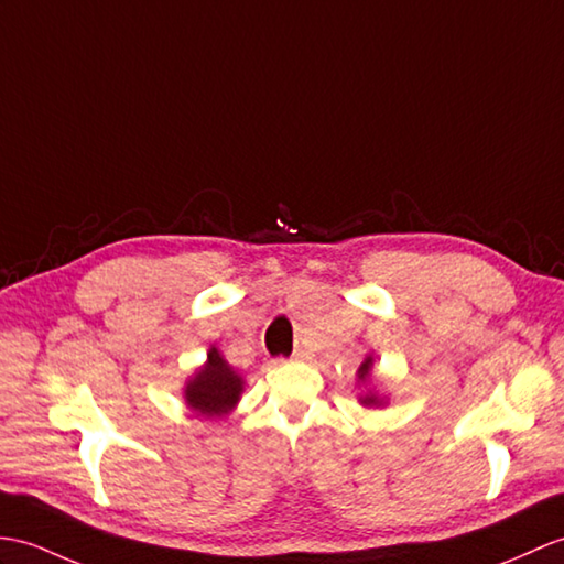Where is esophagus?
Segmentation results:
<instances>
[{
    "label": "esophagus",
    "mask_w": 564,
    "mask_h": 564,
    "mask_svg": "<svg viewBox=\"0 0 564 564\" xmlns=\"http://www.w3.org/2000/svg\"><path fill=\"white\" fill-rule=\"evenodd\" d=\"M291 358H293V360H307V358H310V352H307L305 348H297Z\"/></svg>",
    "instance_id": "1"
}]
</instances>
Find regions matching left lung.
Returning <instances> with one entry per match:
<instances>
[{
  "label": "left lung",
  "instance_id": "1",
  "mask_svg": "<svg viewBox=\"0 0 564 564\" xmlns=\"http://www.w3.org/2000/svg\"><path fill=\"white\" fill-rule=\"evenodd\" d=\"M370 365H372V358H365V362L360 365V370H358V379H368V375H370ZM360 401H362L365 405H377V403H379V399H377L375 394L362 397Z\"/></svg>",
  "mask_w": 564,
  "mask_h": 564
}]
</instances>
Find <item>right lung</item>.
I'll return each mask as SVG.
<instances>
[{
	"instance_id": "right-lung-1",
	"label": "right lung",
	"mask_w": 564,
	"mask_h": 564,
	"mask_svg": "<svg viewBox=\"0 0 564 564\" xmlns=\"http://www.w3.org/2000/svg\"><path fill=\"white\" fill-rule=\"evenodd\" d=\"M242 391V377L235 375L230 365L220 358V352L212 348L208 352V362L202 372L185 389V399L192 409L199 415H223L228 413L235 401L240 399Z\"/></svg>"
}]
</instances>
